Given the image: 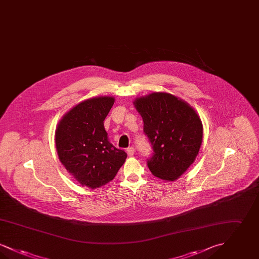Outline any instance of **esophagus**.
Returning <instances> with one entry per match:
<instances>
[{
    "mask_svg": "<svg viewBox=\"0 0 259 259\" xmlns=\"http://www.w3.org/2000/svg\"><path fill=\"white\" fill-rule=\"evenodd\" d=\"M127 154H128L129 156H133V155L135 154V148H133V147L127 148Z\"/></svg>",
    "mask_w": 259,
    "mask_h": 259,
    "instance_id": "esophagus-1",
    "label": "esophagus"
}]
</instances>
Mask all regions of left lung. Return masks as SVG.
<instances>
[{
    "instance_id": "1",
    "label": "left lung",
    "mask_w": 259,
    "mask_h": 259,
    "mask_svg": "<svg viewBox=\"0 0 259 259\" xmlns=\"http://www.w3.org/2000/svg\"><path fill=\"white\" fill-rule=\"evenodd\" d=\"M134 106L153 149L148 160L150 172L167 182L178 180L195 161L202 145L203 124L197 112L166 92L135 99Z\"/></svg>"
}]
</instances>
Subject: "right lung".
Instances as JSON below:
<instances>
[{
    "label": "right lung",
    "mask_w": 259,
    "mask_h": 259,
    "mask_svg": "<svg viewBox=\"0 0 259 259\" xmlns=\"http://www.w3.org/2000/svg\"><path fill=\"white\" fill-rule=\"evenodd\" d=\"M113 103L111 96L87 99L66 112L56 127L59 160L76 182L91 189L112 181L127 157L110 143L104 127Z\"/></svg>",
    "instance_id": "right-lung-1"
}]
</instances>
